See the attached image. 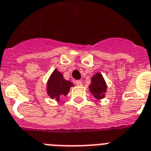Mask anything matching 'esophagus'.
<instances>
[{"instance_id": "1", "label": "esophagus", "mask_w": 151, "mask_h": 151, "mask_svg": "<svg viewBox=\"0 0 151 151\" xmlns=\"http://www.w3.org/2000/svg\"><path fill=\"white\" fill-rule=\"evenodd\" d=\"M75 84L77 85V86H81V85H82V82H81V81H80V80H78V81H75Z\"/></svg>"}]
</instances>
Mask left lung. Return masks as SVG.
<instances>
[{
    "instance_id": "left-lung-1",
    "label": "left lung",
    "mask_w": 151,
    "mask_h": 151,
    "mask_svg": "<svg viewBox=\"0 0 151 151\" xmlns=\"http://www.w3.org/2000/svg\"><path fill=\"white\" fill-rule=\"evenodd\" d=\"M90 86V92L94 94L96 98H103L104 93L106 91V85L101 74L98 73L92 78Z\"/></svg>"
}]
</instances>
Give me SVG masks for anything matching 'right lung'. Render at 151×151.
I'll return each instance as SVG.
<instances>
[{
	"instance_id": "obj_1",
	"label": "right lung",
	"mask_w": 151,
	"mask_h": 151,
	"mask_svg": "<svg viewBox=\"0 0 151 151\" xmlns=\"http://www.w3.org/2000/svg\"><path fill=\"white\" fill-rule=\"evenodd\" d=\"M73 86L72 82L65 80L61 73L55 70L48 81V94L50 96V98L59 100L61 96L67 95L70 87Z\"/></svg>"
}]
</instances>
